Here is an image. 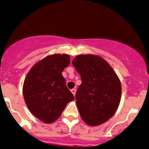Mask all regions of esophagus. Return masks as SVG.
Instances as JSON below:
<instances>
[{
	"label": "esophagus",
	"instance_id": "34e87169",
	"mask_svg": "<svg viewBox=\"0 0 149 149\" xmlns=\"http://www.w3.org/2000/svg\"><path fill=\"white\" fill-rule=\"evenodd\" d=\"M70 91H71V92L73 93V95L75 96V95H76V89H72Z\"/></svg>",
	"mask_w": 149,
	"mask_h": 149
}]
</instances>
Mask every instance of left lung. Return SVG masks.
Masks as SVG:
<instances>
[{
    "label": "left lung",
    "mask_w": 149,
    "mask_h": 149,
    "mask_svg": "<svg viewBox=\"0 0 149 149\" xmlns=\"http://www.w3.org/2000/svg\"><path fill=\"white\" fill-rule=\"evenodd\" d=\"M72 63L82 81L76 94L82 120L92 127L105 123L114 115L120 103L122 85L119 77L98 55L80 54Z\"/></svg>",
    "instance_id": "left-lung-1"
}]
</instances>
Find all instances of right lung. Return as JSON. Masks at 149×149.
I'll return each mask as SVG.
<instances>
[{"instance_id": "1", "label": "right lung", "mask_w": 149, "mask_h": 149, "mask_svg": "<svg viewBox=\"0 0 149 149\" xmlns=\"http://www.w3.org/2000/svg\"><path fill=\"white\" fill-rule=\"evenodd\" d=\"M70 62L68 54H51L36 63L24 79L22 92L26 105L44 123L55 122L66 105L74 100L62 75Z\"/></svg>"}]
</instances>
